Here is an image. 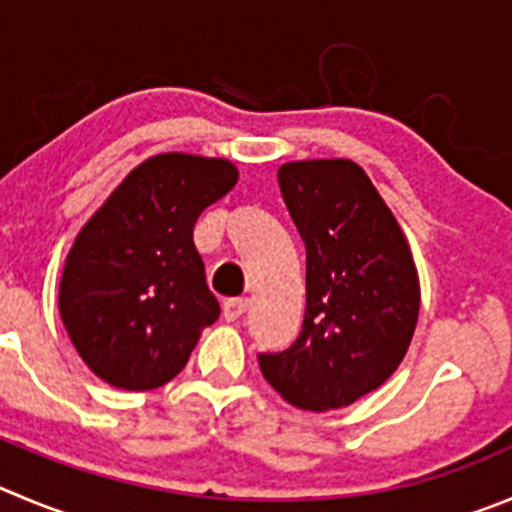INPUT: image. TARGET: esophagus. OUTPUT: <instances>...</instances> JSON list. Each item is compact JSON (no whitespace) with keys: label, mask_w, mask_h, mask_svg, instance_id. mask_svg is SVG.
<instances>
[{"label":"esophagus","mask_w":512,"mask_h":512,"mask_svg":"<svg viewBox=\"0 0 512 512\" xmlns=\"http://www.w3.org/2000/svg\"><path fill=\"white\" fill-rule=\"evenodd\" d=\"M246 309H248V299H241V296H238V299L223 301V316H226V321L241 319Z\"/></svg>","instance_id":"esophagus-1"}]
</instances>
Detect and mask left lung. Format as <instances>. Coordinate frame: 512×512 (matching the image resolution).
<instances>
[{"label":"left lung","mask_w":512,"mask_h":512,"mask_svg":"<svg viewBox=\"0 0 512 512\" xmlns=\"http://www.w3.org/2000/svg\"><path fill=\"white\" fill-rule=\"evenodd\" d=\"M279 186L306 246V314L296 342L259 354V367L289 405L339 410L405 359L420 314L415 259L354 160L284 163Z\"/></svg>","instance_id":"1"}]
</instances>
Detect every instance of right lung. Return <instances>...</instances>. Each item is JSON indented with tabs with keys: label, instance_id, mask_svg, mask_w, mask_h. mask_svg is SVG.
Here are the masks:
<instances>
[{
	"label": "right lung",
	"instance_id": "obj_1",
	"mask_svg": "<svg viewBox=\"0 0 512 512\" xmlns=\"http://www.w3.org/2000/svg\"><path fill=\"white\" fill-rule=\"evenodd\" d=\"M236 180L231 160L153 155L77 233L62 271L60 316L102 382L128 392L163 387L218 319L193 226Z\"/></svg>",
	"mask_w": 512,
	"mask_h": 512
}]
</instances>
